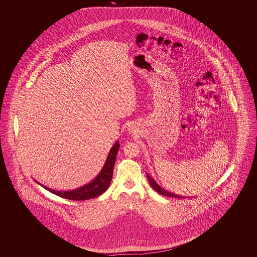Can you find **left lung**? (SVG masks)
I'll use <instances>...</instances> for the list:
<instances>
[{
	"mask_svg": "<svg viewBox=\"0 0 257 257\" xmlns=\"http://www.w3.org/2000/svg\"><path fill=\"white\" fill-rule=\"evenodd\" d=\"M147 178H148V180H149V183L151 185V187L158 193L160 195H163V196H171V197H182V196H177V195H174V194H171L170 192H168V191H165L164 189H162L161 187H160L158 184L156 183L149 175H147Z\"/></svg>",
	"mask_w": 257,
	"mask_h": 257,
	"instance_id": "obj_1",
	"label": "left lung"
}]
</instances>
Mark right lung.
<instances>
[{"label":"right lung","instance_id":"1","mask_svg":"<svg viewBox=\"0 0 257 257\" xmlns=\"http://www.w3.org/2000/svg\"><path fill=\"white\" fill-rule=\"evenodd\" d=\"M119 149V143H115V145L111 147L109 156L107 158V161L98 174L97 177L89 184L86 186L76 189L73 191H66V192H60V191H55L51 190L49 188L42 186L44 189L48 190L51 193L61 196L66 199L70 200H86L89 198H94L96 196L102 195L106 190L109 188L111 178H112V171H113V166L115 163V158L116 154Z\"/></svg>","mask_w":257,"mask_h":257}]
</instances>
